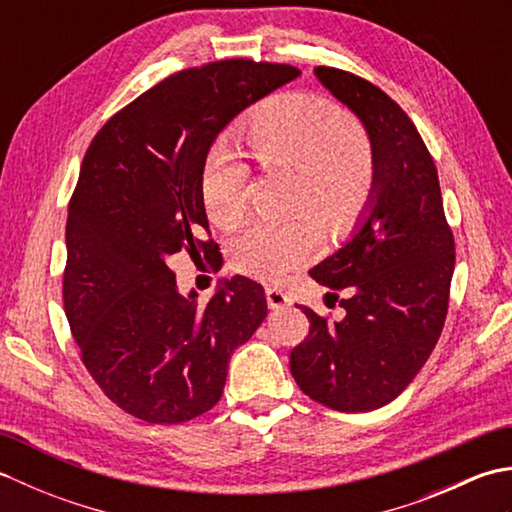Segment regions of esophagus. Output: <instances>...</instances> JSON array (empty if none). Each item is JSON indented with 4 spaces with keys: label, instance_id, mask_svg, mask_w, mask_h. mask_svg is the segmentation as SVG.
I'll use <instances>...</instances> for the list:
<instances>
[{
    "label": "esophagus",
    "instance_id": "obj_1",
    "mask_svg": "<svg viewBox=\"0 0 512 512\" xmlns=\"http://www.w3.org/2000/svg\"><path fill=\"white\" fill-rule=\"evenodd\" d=\"M266 301H268V308L270 310H279V308L290 306V303H292L288 292L277 288V286H268L266 288Z\"/></svg>",
    "mask_w": 512,
    "mask_h": 512
}]
</instances>
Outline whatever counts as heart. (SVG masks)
<instances>
[{
  "instance_id": "b5f03b06",
  "label": "heart",
  "mask_w": 512,
  "mask_h": 512,
  "mask_svg": "<svg viewBox=\"0 0 512 512\" xmlns=\"http://www.w3.org/2000/svg\"><path fill=\"white\" fill-rule=\"evenodd\" d=\"M244 140L259 169L290 171L288 206L303 211L279 224H248L233 242L231 259L239 273L281 279L319 244L310 210L330 228L350 226L365 211L376 184V149L361 125L308 92H284L259 105ZM246 182L248 167L233 151L217 149L204 162L200 191L215 226L233 231L244 222Z\"/></svg>"
}]
</instances>
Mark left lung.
<instances>
[{"label": "left lung", "mask_w": 512, "mask_h": 512, "mask_svg": "<svg viewBox=\"0 0 512 512\" xmlns=\"http://www.w3.org/2000/svg\"><path fill=\"white\" fill-rule=\"evenodd\" d=\"M314 74L363 121L378 171L372 209L354 237L310 270L330 295L352 292L341 299L345 319L330 323L299 306L310 332L290 352V372L325 407L372 411L400 396L440 339L455 239L438 169L405 110L352 72L321 65Z\"/></svg>", "instance_id": "1"}]
</instances>
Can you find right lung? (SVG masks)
<instances>
[{"instance_id": "1", "label": "right lung", "mask_w": 512, "mask_h": 512, "mask_svg": "<svg viewBox=\"0 0 512 512\" xmlns=\"http://www.w3.org/2000/svg\"><path fill=\"white\" fill-rule=\"evenodd\" d=\"M301 72L224 59L180 70L107 121L83 158L65 224L63 306L81 361L129 416L180 424L222 398L231 354L266 319L264 288L233 277L200 306L169 259L215 255L200 180L215 136ZM211 235V233H209Z\"/></svg>"}]
</instances>
